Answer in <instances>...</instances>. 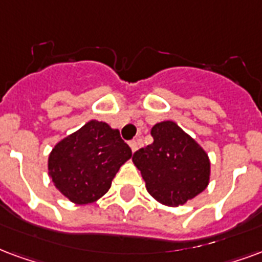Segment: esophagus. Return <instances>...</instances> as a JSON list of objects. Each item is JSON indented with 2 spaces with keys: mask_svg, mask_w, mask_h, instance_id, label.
Here are the masks:
<instances>
[{
  "mask_svg": "<svg viewBox=\"0 0 262 262\" xmlns=\"http://www.w3.org/2000/svg\"><path fill=\"white\" fill-rule=\"evenodd\" d=\"M129 146H130L132 151L135 152V151L137 150V146H139V143H137V140H132V141H129Z\"/></svg>",
  "mask_w": 262,
  "mask_h": 262,
  "instance_id": "obj_1",
  "label": "esophagus"
}]
</instances>
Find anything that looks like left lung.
Instances as JSON below:
<instances>
[{
	"instance_id": "8db88e82",
	"label": "left lung",
	"mask_w": 262,
	"mask_h": 262,
	"mask_svg": "<svg viewBox=\"0 0 262 262\" xmlns=\"http://www.w3.org/2000/svg\"><path fill=\"white\" fill-rule=\"evenodd\" d=\"M151 136L152 144L133 154L148 193L169 207L185 204L200 194L210 179L205 151L175 122L157 123Z\"/></svg>"
}]
</instances>
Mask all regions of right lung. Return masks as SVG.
<instances>
[{
	"label": "right lung",
	"instance_id": "right-lung-1",
	"mask_svg": "<svg viewBox=\"0 0 262 262\" xmlns=\"http://www.w3.org/2000/svg\"><path fill=\"white\" fill-rule=\"evenodd\" d=\"M130 157V147L118 129L90 121L52 148L48 170L62 194L76 204H89L110 190L114 176Z\"/></svg>",
	"mask_w": 262,
	"mask_h": 262
}]
</instances>
